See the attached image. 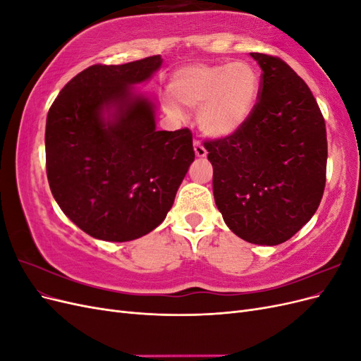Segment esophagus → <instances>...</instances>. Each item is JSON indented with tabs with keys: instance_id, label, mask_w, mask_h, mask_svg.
Listing matches in <instances>:
<instances>
[{
	"instance_id": "34e87169",
	"label": "esophagus",
	"mask_w": 361,
	"mask_h": 361,
	"mask_svg": "<svg viewBox=\"0 0 361 361\" xmlns=\"http://www.w3.org/2000/svg\"><path fill=\"white\" fill-rule=\"evenodd\" d=\"M194 152H195V157H197V158H206V155H207V150L199 143V141H195V143H194Z\"/></svg>"
}]
</instances>
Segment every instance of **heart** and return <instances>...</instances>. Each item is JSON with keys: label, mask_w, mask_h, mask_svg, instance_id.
I'll list each match as a JSON object with an SVG mask.
<instances>
[{"label": "heart", "mask_w": 361, "mask_h": 361, "mask_svg": "<svg viewBox=\"0 0 361 361\" xmlns=\"http://www.w3.org/2000/svg\"><path fill=\"white\" fill-rule=\"evenodd\" d=\"M260 80L257 71L245 61L195 63L174 72L169 82L166 108L180 116V105L199 108L202 133L212 138L236 134L253 113Z\"/></svg>", "instance_id": "obj_1"}]
</instances>
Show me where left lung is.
<instances>
[{
	"label": "left lung",
	"instance_id": "obj_1",
	"mask_svg": "<svg viewBox=\"0 0 361 361\" xmlns=\"http://www.w3.org/2000/svg\"><path fill=\"white\" fill-rule=\"evenodd\" d=\"M262 69L259 101L236 134L206 141L224 223L257 245L288 241L314 215L326 170L325 122L300 76L279 57L250 52Z\"/></svg>",
	"mask_w": 361,
	"mask_h": 361
}]
</instances>
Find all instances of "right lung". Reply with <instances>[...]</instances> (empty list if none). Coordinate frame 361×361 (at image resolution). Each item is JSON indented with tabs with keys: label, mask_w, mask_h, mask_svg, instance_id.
<instances>
[{
	"label": "right lung",
	"mask_w": 361,
	"mask_h": 361,
	"mask_svg": "<svg viewBox=\"0 0 361 361\" xmlns=\"http://www.w3.org/2000/svg\"><path fill=\"white\" fill-rule=\"evenodd\" d=\"M161 56L94 64L63 87L47 117L54 199L82 232L126 243L157 228L194 161L190 129L157 130V104L134 85Z\"/></svg>",
	"instance_id": "right-lung-1"
}]
</instances>
